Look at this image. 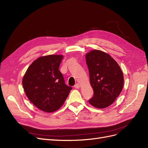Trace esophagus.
I'll list each match as a JSON object with an SVG mask.
<instances>
[{"label":"esophagus","mask_w":148,"mask_h":148,"mask_svg":"<svg viewBox=\"0 0 148 148\" xmlns=\"http://www.w3.org/2000/svg\"><path fill=\"white\" fill-rule=\"evenodd\" d=\"M74 88L75 89H79V88H80V84H76L74 86Z\"/></svg>","instance_id":"esophagus-1"}]
</instances>
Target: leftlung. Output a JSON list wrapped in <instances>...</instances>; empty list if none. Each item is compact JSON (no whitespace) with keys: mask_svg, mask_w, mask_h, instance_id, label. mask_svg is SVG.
<instances>
[{"mask_svg":"<svg viewBox=\"0 0 148 148\" xmlns=\"http://www.w3.org/2000/svg\"><path fill=\"white\" fill-rule=\"evenodd\" d=\"M90 84L94 96L89 101L96 108L111 105L122 91L124 85L123 71L112 57L103 51L92 50L86 54Z\"/></svg>","mask_w":148,"mask_h":148,"instance_id":"8db88e82","label":"left lung"}]
</instances>
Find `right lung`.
Segmentation results:
<instances>
[{
	"instance_id": "obj_1",
	"label": "right lung",
	"mask_w": 148,
	"mask_h": 148,
	"mask_svg": "<svg viewBox=\"0 0 148 148\" xmlns=\"http://www.w3.org/2000/svg\"><path fill=\"white\" fill-rule=\"evenodd\" d=\"M62 55L42 56L34 61L22 79L29 101L38 109L52 112L62 106L72 89L64 82L59 67Z\"/></svg>"
}]
</instances>
